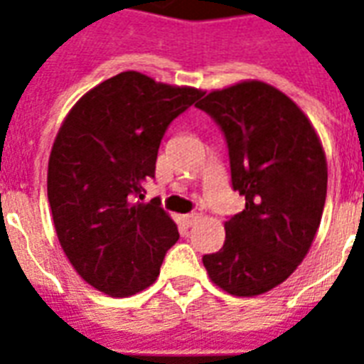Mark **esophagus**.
Segmentation results:
<instances>
[{
    "mask_svg": "<svg viewBox=\"0 0 364 364\" xmlns=\"http://www.w3.org/2000/svg\"><path fill=\"white\" fill-rule=\"evenodd\" d=\"M200 217H201L200 209H196V211H192V213H188V215H186V225H188V227H192L193 223L198 221Z\"/></svg>",
    "mask_w": 364,
    "mask_h": 364,
    "instance_id": "esophagus-1",
    "label": "esophagus"
}]
</instances>
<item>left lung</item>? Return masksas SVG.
Wrapping results in <instances>:
<instances>
[{
	"label": "left lung",
	"mask_w": 364,
	"mask_h": 364,
	"mask_svg": "<svg viewBox=\"0 0 364 364\" xmlns=\"http://www.w3.org/2000/svg\"><path fill=\"white\" fill-rule=\"evenodd\" d=\"M196 106L221 127L232 190L246 200L203 266L223 291L256 296L287 279L316 237L328 190L322 143L301 108L262 81L209 92Z\"/></svg>",
	"instance_id": "1"
}]
</instances>
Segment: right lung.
Segmentation results:
<instances>
[{"label":"right lung","mask_w":364,"mask_h":364,"mask_svg":"<svg viewBox=\"0 0 364 364\" xmlns=\"http://www.w3.org/2000/svg\"><path fill=\"white\" fill-rule=\"evenodd\" d=\"M201 97L192 87L124 71L87 92L63 120L48 161V201L75 272L110 296L159 277L178 229L161 201L145 203L171 122Z\"/></svg>","instance_id":"obj_1"}]
</instances>
